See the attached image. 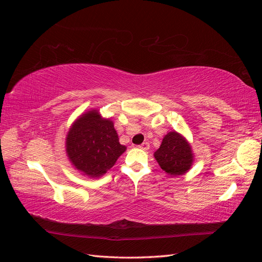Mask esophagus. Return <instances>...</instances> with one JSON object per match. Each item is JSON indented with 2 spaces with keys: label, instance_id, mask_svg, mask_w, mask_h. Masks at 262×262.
<instances>
[{
  "label": "esophagus",
  "instance_id": "1",
  "mask_svg": "<svg viewBox=\"0 0 262 262\" xmlns=\"http://www.w3.org/2000/svg\"><path fill=\"white\" fill-rule=\"evenodd\" d=\"M138 147H139L140 149H143V150H148V149H149V143L145 142V143H143L142 145H139Z\"/></svg>",
  "mask_w": 262,
  "mask_h": 262
}]
</instances>
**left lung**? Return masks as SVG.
<instances>
[{
  "mask_svg": "<svg viewBox=\"0 0 262 262\" xmlns=\"http://www.w3.org/2000/svg\"><path fill=\"white\" fill-rule=\"evenodd\" d=\"M154 156L160 168L170 176L183 175L192 164V152L189 144L176 132L167 134Z\"/></svg>",
  "mask_w": 262,
  "mask_h": 262,
  "instance_id": "obj_1",
  "label": "left lung"
}]
</instances>
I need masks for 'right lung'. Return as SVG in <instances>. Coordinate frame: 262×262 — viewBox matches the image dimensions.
Masks as SVG:
<instances>
[{
    "label": "right lung",
    "instance_id": "right-lung-1",
    "mask_svg": "<svg viewBox=\"0 0 262 262\" xmlns=\"http://www.w3.org/2000/svg\"><path fill=\"white\" fill-rule=\"evenodd\" d=\"M126 150L110 119L92 111L79 117L66 137V151L73 165L85 175L99 177L111 169Z\"/></svg>",
    "mask_w": 262,
    "mask_h": 262
}]
</instances>
